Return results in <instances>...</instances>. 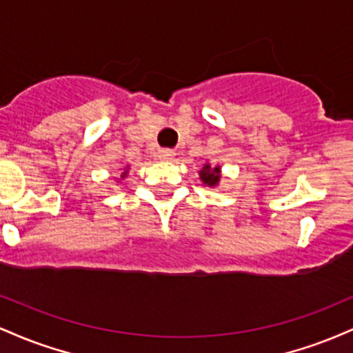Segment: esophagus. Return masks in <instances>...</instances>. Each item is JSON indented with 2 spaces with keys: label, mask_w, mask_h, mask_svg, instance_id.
<instances>
[{
  "label": "esophagus",
  "mask_w": 353,
  "mask_h": 353,
  "mask_svg": "<svg viewBox=\"0 0 353 353\" xmlns=\"http://www.w3.org/2000/svg\"><path fill=\"white\" fill-rule=\"evenodd\" d=\"M174 151H171V149H161L159 152H157V157H159L161 161H172L174 159Z\"/></svg>",
  "instance_id": "1"
}]
</instances>
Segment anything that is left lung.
I'll list each match as a JSON object with an SVG mask.
<instances>
[{
    "label": "left lung",
    "mask_w": 353,
    "mask_h": 353,
    "mask_svg": "<svg viewBox=\"0 0 353 353\" xmlns=\"http://www.w3.org/2000/svg\"><path fill=\"white\" fill-rule=\"evenodd\" d=\"M221 165L212 168L209 163H205L199 171V179L202 181V184L208 185V188H217L219 182H221Z\"/></svg>",
    "instance_id": "obj_1"
}]
</instances>
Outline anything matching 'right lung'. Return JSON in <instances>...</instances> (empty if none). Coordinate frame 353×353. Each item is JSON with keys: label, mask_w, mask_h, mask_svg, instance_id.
<instances>
[{"label": "right lung", "mask_w": 353, "mask_h": 353, "mask_svg": "<svg viewBox=\"0 0 353 353\" xmlns=\"http://www.w3.org/2000/svg\"><path fill=\"white\" fill-rule=\"evenodd\" d=\"M128 174H129V165H125V168L123 169V172H121V177H117L116 182H121L123 179H125V176H128Z\"/></svg>", "instance_id": "1"}]
</instances>
